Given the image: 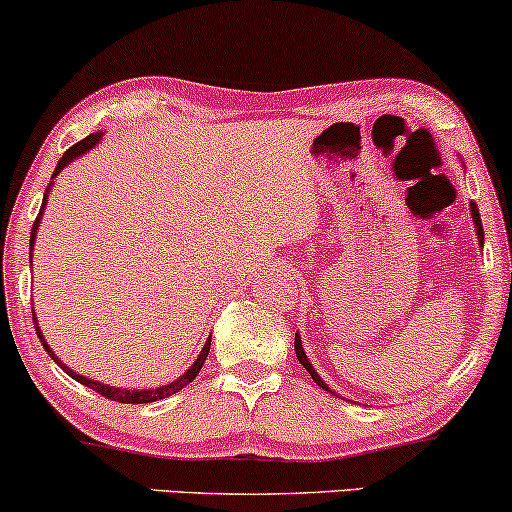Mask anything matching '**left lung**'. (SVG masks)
<instances>
[{
    "instance_id": "1",
    "label": "left lung",
    "mask_w": 512,
    "mask_h": 512,
    "mask_svg": "<svg viewBox=\"0 0 512 512\" xmlns=\"http://www.w3.org/2000/svg\"><path fill=\"white\" fill-rule=\"evenodd\" d=\"M470 212H472V221H474V231H477V238H479V245H484V229H482V219H479V209H477V205H470ZM295 355H298V360H300V365H303L307 372H310V377L315 379V384L319 386V389H324V391H329V386L324 384V379L319 377L317 374V369L310 365V360H307V355H305V350H303V343H300V336L295 334Z\"/></svg>"
}]
</instances>
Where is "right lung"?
<instances>
[{"instance_id": "obj_1", "label": "right lung", "mask_w": 512, "mask_h": 512, "mask_svg": "<svg viewBox=\"0 0 512 512\" xmlns=\"http://www.w3.org/2000/svg\"><path fill=\"white\" fill-rule=\"evenodd\" d=\"M100 138H102V133H92V135H88V138L80 140V143L69 147V150L64 152V157L59 159V164H57V169H54L52 178H57L59 171L64 169V166H69V164L73 162V159L80 157V155H85V152H88V150H92V147L100 143ZM49 186H52V183H49ZM49 186H47V190H45V197H42V209H45V202H47V195H49ZM42 209H40L38 219H35L33 229H30V255H33V243H35V233H38V226H40V219H42ZM33 322H35V315H33ZM35 334H38L42 348L47 350V355L52 357V360L57 362V365H59L61 369H64V372L69 374L71 379H76L78 384H83V386H88V389L97 391V393H100V396H104V398L119 400V403H133V405H138V403H155V400L169 398V396H174V393H178L181 389H186L190 381H193V379L197 377V372H200L202 365H205V360H207V355H209V346H212V336H209L207 341H205V348L200 350V355H197V360L193 362V365H190L188 372H183L181 377H178L176 381H171V384L159 386V389H135V391H133V389H116V386L100 384V381H92V379H88V377H83V374H76L71 367H66L64 362H61L59 357L54 355L52 348L47 346L45 336H42V331H40L38 324H35Z\"/></svg>"}]
</instances>
